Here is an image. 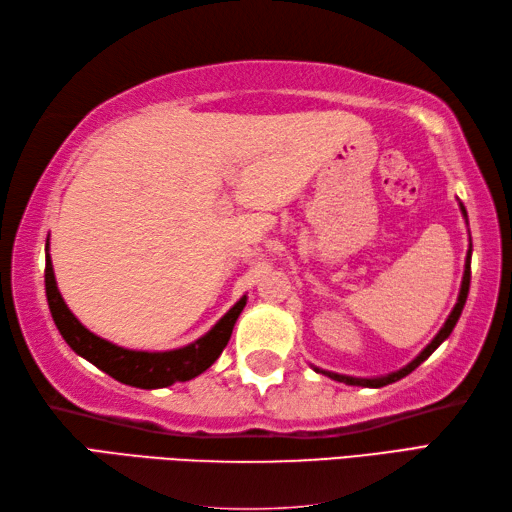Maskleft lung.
<instances>
[{"label": "left lung", "instance_id": "obj_1", "mask_svg": "<svg viewBox=\"0 0 512 512\" xmlns=\"http://www.w3.org/2000/svg\"><path fill=\"white\" fill-rule=\"evenodd\" d=\"M460 209H462V213H464V217H466V209L462 206V202H460ZM471 250H473V244L469 246V255H466L464 277H462V288H460L458 303H455V308H453V312L449 314L447 323H444L442 330L436 334V339H433L427 347H424V350H422L416 358H413V361H411L407 367H402V369H398V372L389 374V376H380V378H352V376L325 372V369H317V367H314V369H317L319 374H325V376H330V378H334V380H339V383H345V385H361V387H385V385L396 383V380H400V378H405L407 374H411L413 369H416L422 361H427V358L438 350V345H440L444 339H449V334L453 332L455 323H458V319H460L462 308H464V303H466V297H469V286H471Z\"/></svg>", "mask_w": 512, "mask_h": 512}]
</instances>
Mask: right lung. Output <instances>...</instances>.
Returning a JSON list of instances; mask_svg holds the SVG:
<instances>
[{
    "mask_svg": "<svg viewBox=\"0 0 512 512\" xmlns=\"http://www.w3.org/2000/svg\"><path fill=\"white\" fill-rule=\"evenodd\" d=\"M46 297L54 325H57L65 343L76 354L88 358L92 365L103 369L105 374L116 378L118 383L140 389L169 387L173 383H184V380H191L206 372L217 361V356L222 354L228 339H231L239 312L246 306V297H242L215 323L211 332H206L202 339L187 347H180V350L136 352L101 339V336L92 334L85 325L79 323L70 308L65 306L57 288V281H54L50 253L46 255Z\"/></svg>",
    "mask_w": 512,
    "mask_h": 512,
    "instance_id": "add662e5",
    "label": "right lung"
}]
</instances>
